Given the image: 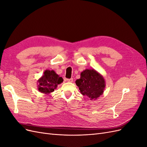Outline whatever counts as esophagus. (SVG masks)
I'll return each mask as SVG.
<instances>
[{
  "label": "esophagus",
  "instance_id": "esophagus-1",
  "mask_svg": "<svg viewBox=\"0 0 147 147\" xmlns=\"http://www.w3.org/2000/svg\"><path fill=\"white\" fill-rule=\"evenodd\" d=\"M67 81L68 82L72 83V82H73L74 80H73V78H69V79H67Z\"/></svg>",
  "mask_w": 147,
  "mask_h": 147
}]
</instances>
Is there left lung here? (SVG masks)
<instances>
[{"mask_svg":"<svg viewBox=\"0 0 147 147\" xmlns=\"http://www.w3.org/2000/svg\"><path fill=\"white\" fill-rule=\"evenodd\" d=\"M81 94L90 100H96L103 94L105 88L104 78L96 70L85 69L80 74V78L75 81Z\"/></svg>","mask_w":147,"mask_h":147,"instance_id":"8db88e82","label":"left lung"}]
</instances>
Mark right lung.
I'll list each match as a JSON object with an SVG mask.
<instances>
[{"mask_svg": "<svg viewBox=\"0 0 147 147\" xmlns=\"http://www.w3.org/2000/svg\"><path fill=\"white\" fill-rule=\"evenodd\" d=\"M63 78L54 70H46L37 80L38 90L43 94H49L56 90L57 85L63 83Z\"/></svg>", "mask_w": 147, "mask_h": 147, "instance_id": "add662e5", "label": "right lung"}]
</instances>
